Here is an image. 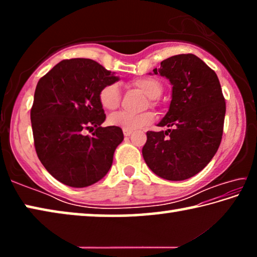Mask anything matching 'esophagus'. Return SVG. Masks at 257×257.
I'll use <instances>...</instances> for the list:
<instances>
[{"label": "esophagus", "instance_id": "esophagus-1", "mask_svg": "<svg viewBox=\"0 0 257 257\" xmlns=\"http://www.w3.org/2000/svg\"><path fill=\"white\" fill-rule=\"evenodd\" d=\"M133 134V132H127V130H123V135H124V137H129L130 135Z\"/></svg>", "mask_w": 257, "mask_h": 257}]
</instances>
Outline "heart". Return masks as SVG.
I'll return each mask as SVG.
<instances>
[{"mask_svg": "<svg viewBox=\"0 0 257 257\" xmlns=\"http://www.w3.org/2000/svg\"><path fill=\"white\" fill-rule=\"evenodd\" d=\"M133 85L138 88L141 92L144 93L146 96L150 97V104L152 106H155L158 102L156 98L161 96L163 93V84L159 79L151 77L145 78H138L133 81ZM121 94L119 86L116 84H110L105 85L103 88L99 90L98 93V101L101 106L105 110L112 111L118 108L120 105ZM155 119V115L153 112H143V113H132L120 111L116 113H113L108 116V123L111 125H115L122 130H127V132H134V130L144 128L146 125L151 124Z\"/></svg>", "mask_w": 257, "mask_h": 257, "instance_id": "heart-1", "label": "heart"}]
</instances>
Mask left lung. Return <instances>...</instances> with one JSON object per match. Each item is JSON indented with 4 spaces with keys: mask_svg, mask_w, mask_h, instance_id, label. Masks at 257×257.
<instances>
[{
    "mask_svg": "<svg viewBox=\"0 0 257 257\" xmlns=\"http://www.w3.org/2000/svg\"><path fill=\"white\" fill-rule=\"evenodd\" d=\"M153 72L172 84L170 107L159 123L165 132H147L143 158L167 180L191 178L210 163L223 134L225 101L214 70L196 55H173Z\"/></svg>",
    "mask_w": 257,
    "mask_h": 257,
    "instance_id": "left-lung-1",
    "label": "left lung"
}]
</instances>
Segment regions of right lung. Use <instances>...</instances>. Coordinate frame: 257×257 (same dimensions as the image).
I'll return each instance as SVG.
<instances>
[{"mask_svg": "<svg viewBox=\"0 0 257 257\" xmlns=\"http://www.w3.org/2000/svg\"><path fill=\"white\" fill-rule=\"evenodd\" d=\"M118 80L96 61L79 58L62 60L38 81L30 110L35 150L62 184L82 188L110 170L123 133L101 127L106 116L98 93ZM93 128L92 137L84 134Z\"/></svg>", "mask_w": 257, "mask_h": 257, "instance_id": "1", "label": "right lung"}]
</instances>
